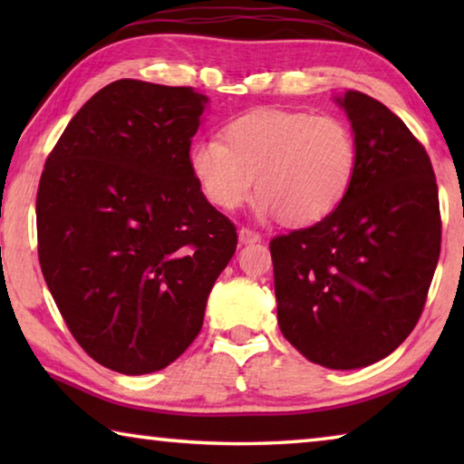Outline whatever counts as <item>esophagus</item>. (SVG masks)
<instances>
[{
    "label": "esophagus",
    "mask_w": 464,
    "mask_h": 464,
    "mask_svg": "<svg viewBox=\"0 0 464 464\" xmlns=\"http://www.w3.org/2000/svg\"><path fill=\"white\" fill-rule=\"evenodd\" d=\"M239 241L241 243H257V241H262V235L254 229H249V227H241Z\"/></svg>",
    "instance_id": "34e87169"
}]
</instances>
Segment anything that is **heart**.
<instances>
[{"label":"heart","instance_id":"1","mask_svg":"<svg viewBox=\"0 0 464 464\" xmlns=\"http://www.w3.org/2000/svg\"><path fill=\"white\" fill-rule=\"evenodd\" d=\"M221 135L192 145L190 168L207 200L223 210L239 208L256 179L262 213L311 225L332 215L354 182L356 137L337 116L254 110Z\"/></svg>","mask_w":464,"mask_h":464}]
</instances>
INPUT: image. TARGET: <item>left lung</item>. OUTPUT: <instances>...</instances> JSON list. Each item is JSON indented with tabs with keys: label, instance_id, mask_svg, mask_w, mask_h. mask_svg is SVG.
I'll list each match as a JSON object with an SVG mask.
<instances>
[{
	"label": "left lung",
	"instance_id": "1",
	"mask_svg": "<svg viewBox=\"0 0 464 464\" xmlns=\"http://www.w3.org/2000/svg\"><path fill=\"white\" fill-rule=\"evenodd\" d=\"M358 145L350 192L319 223L270 241L282 335L335 371L389 356L426 304L442 241L438 186L405 122L362 92L337 100Z\"/></svg>",
	"mask_w": 464,
	"mask_h": 464
}]
</instances>
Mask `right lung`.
Returning a JSON list of instances; mask_svg holds the SVG:
<instances>
[{"instance_id": "add662e5", "label": "right lung", "mask_w": 464, "mask_h": 464, "mask_svg": "<svg viewBox=\"0 0 464 464\" xmlns=\"http://www.w3.org/2000/svg\"><path fill=\"white\" fill-rule=\"evenodd\" d=\"M207 96L119 80L85 102L46 157L38 260L75 342L147 374L182 356L237 247L190 168Z\"/></svg>"}]
</instances>
